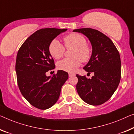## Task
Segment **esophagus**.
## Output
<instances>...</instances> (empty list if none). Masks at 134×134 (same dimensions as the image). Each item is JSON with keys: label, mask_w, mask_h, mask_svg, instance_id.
<instances>
[{"label": "esophagus", "mask_w": 134, "mask_h": 134, "mask_svg": "<svg viewBox=\"0 0 134 134\" xmlns=\"http://www.w3.org/2000/svg\"><path fill=\"white\" fill-rule=\"evenodd\" d=\"M75 75L74 73H69V77H71V76H75Z\"/></svg>", "instance_id": "esophagus-1"}]
</instances>
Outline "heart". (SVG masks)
Listing matches in <instances>:
<instances>
[{"label":"heart","instance_id":"heart-1","mask_svg":"<svg viewBox=\"0 0 134 134\" xmlns=\"http://www.w3.org/2000/svg\"><path fill=\"white\" fill-rule=\"evenodd\" d=\"M64 43L67 49L73 48L72 58H65L57 64L58 69L67 72H74L81 64L82 61L87 62L91 56V49L87 44L85 38L79 34L73 33L64 38ZM49 51L53 58L59 59L63 57L65 48L57 39L50 43Z\"/></svg>","mask_w":134,"mask_h":134}]
</instances>
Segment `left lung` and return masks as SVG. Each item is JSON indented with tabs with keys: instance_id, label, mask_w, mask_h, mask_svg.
<instances>
[{
	"instance_id": "left-lung-1",
	"label": "left lung",
	"mask_w": 134,
	"mask_h": 134,
	"mask_svg": "<svg viewBox=\"0 0 134 134\" xmlns=\"http://www.w3.org/2000/svg\"><path fill=\"white\" fill-rule=\"evenodd\" d=\"M88 38L92 46L90 59L83 69L94 73L91 79L76 75V90L80 97L91 105L103 104L116 90L121 78V60L111 40L101 32L91 28L75 29Z\"/></svg>"
}]
</instances>
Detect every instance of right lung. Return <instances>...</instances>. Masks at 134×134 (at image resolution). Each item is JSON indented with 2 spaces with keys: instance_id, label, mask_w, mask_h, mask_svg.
<instances>
[{
  "instance_id": "add662e5",
  "label": "right lung",
  "mask_w": 134,
  "mask_h": 134,
  "mask_svg": "<svg viewBox=\"0 0 134 134\" xmlns=\"http://www.w3.org/2000/svg\"><path fill=\"white\" fill-rule=\"evenodd\" d=\"M67 29L45 28L36 31L19 50L15 63L17 83L21 93L37 108L46 109L57 102L61 87L69 74L58 70L57 75L46 73L55 67L49 51L51 42Z\"/></svg>"
}]
</instances>
